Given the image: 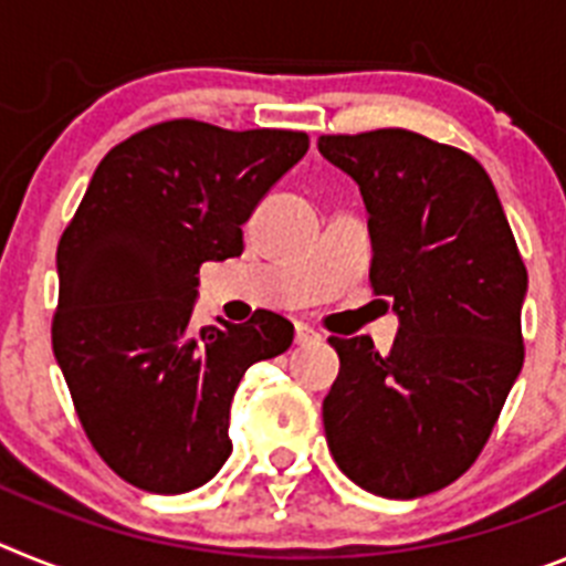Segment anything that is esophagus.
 Returning a JSON list of instances; mask_svg holds the SVG:
<instances>
[{
    "mask_svg": "<svg viewBox=\"0 0 566 566\" xmlns=\"http://www.w3.org/2000/svg\"><path fill=\"white\" fill-rule=\"evenodd\" d=\"M294 343H297V345L319 343V334L314 332V328H308V326H303V323H297V328H294Z\"/></svg>",
    "mask_w": 566,
    "mask_h": 566,
    "instance_id": "esophagus-1",
    "label": "esophagus"
}]
</instances>
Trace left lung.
Masks as SVG:
<instances>
[{"label":"left lung","instance_id":"left-lung-1","mask_svg":"<svg viewBox=\"0 0 566 566\" xmlns=\"http://www.w3.org/2000/svg\"><path fill=\"white\" fill-rule=\"evenodd\" d=\"M317 147L359 184L371 289L399 314L388 354L368 337L328 339V451L374 496H428L476 462L522 371L527 269L464 149L399 127L319 135Z\"/></svg>","mask_w":566,"mask_h":566}]
</instances>
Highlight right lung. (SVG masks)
<instances>
[{
    "mask_svg": "<svg viewBox=\"0 0 566 566\" xmlns=\"http://www.w3.org/2000/svg\"><path fill=\"white\" fill-rule=\"evenodd\" d=\"M297 129L172 118L98 164L59 240L53 354L98 457L135 488L187 493L232 453L229 405L247 368L292 345L274 312L195 328L198 269L243 252V223L306 155Z\"/></svg>",
    "mask_w": 566,
    "mask_h": 566,
    "instance_id": "right-lung-1",
    "label": "right lung"
}]
</instances>
